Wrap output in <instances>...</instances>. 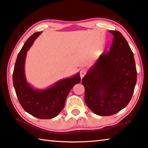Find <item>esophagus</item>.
<instances>
[{"label": "esophagus", "mask_w": 148, "mask_h": 148, "mask_svg": "<svg viewBox=\"0 0 148 148\" xmlns=\"http://www.w3.org/2000/svg\"><path fill=\"white\" fill-rule=\"evenodd\" d=\"M86 72H87V70L85 69H82L80 70V71H79V74H80V77L82 78L83 77L85 76Z\"/></svg>", "instance_id": "34e87169"}]
</instances>
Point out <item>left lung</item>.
I'll return each mask as SVG.
<instances>
[{
    "mask_svg": "<svg viewBox=\"0 0 148 148\" xmlns=\"http://www.w3.org/2000/svg\"><path fill=\"white\" fill-rule=\"evenodd\" d=\"M107 53L101 55L82 83L85 88V101L95 114L110 116L127 106L136 84L137 72L132 50L118 31Z\"/></svg>",
    "mask_w": 148,
    "mask_h": 148,
    "instance_id": "obj_1",
    "label": "left lung"
}]
</instances>
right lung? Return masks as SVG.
<instances>
[{
    "label": "right lung",
    "mask_w": 148,
    "mask_h": 148,
    "mask_svg": "<svg viewBox=\"0 0 148 148\" xmlns=\"http://www.w3.org/2000/svg\"><path fill=\"white\" fill-rule=\"evenodd\" d=\"M40 34L36 32L30 36L18 53L13 72V84L20 103L25 111L38 119H50L63 109L68 94L74 85L80 82L81 78L78 73L42 90H35L27 82L24 72L25 56Z\"/></svg>",
    "instance_id": "1"
}]
</instances>
